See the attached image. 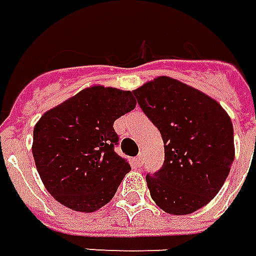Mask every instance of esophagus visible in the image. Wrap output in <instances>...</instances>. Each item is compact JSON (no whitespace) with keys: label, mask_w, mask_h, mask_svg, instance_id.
Listing matches in <instances>:
<instances>
[{"label":"esophagus","mask_w":256,"mask_h":256,"mask_svg":"<svg viewBox=\"0 0 256 256\" xmlns=\"http://www.w3.org/2000/svg\"><path fill=\"white\" fill-rule=\"evenodd\" d=\"M135 162H136V164L140 166V164H142V155H138L136 158H135Z\"/></svg>","instance_id":"obj_1"}]
</instances>
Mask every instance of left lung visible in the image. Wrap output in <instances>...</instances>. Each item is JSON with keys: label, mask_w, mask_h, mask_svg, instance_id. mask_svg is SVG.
Here are the masks:
<instances>
[{"label": "left lung", "mask_w": 256, "mask_h": 256, "mask_svg": "<svg viewBox=\"0 0 256 256\" xmlns=\"http://www.w3.org/2000/svg\"><path fill=\"white\" fill-rule=\"evenodd\" d=\"M132 92L164 144L162 169L146 176L152 200L173 216L197 212L220 192L234 162L231 118L210 96L172 77Z\"/></svg>", "instance_id": "1"}]
</instances>
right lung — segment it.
<instances>
[{
  "instance_id": "1",
  "label": "right lung",
  "mask_w": 256,
  "mask_h": 256,
  "mask_svg": "<svg viewBox=\"0 0 256 256\" xmlns=\"http://www.w3.org/2000/svg\"><path fill=\"white\" fill-rule=\"evenodd\" d=\"M135 106L131 92L94 84L40 116L32 154L44 188L60 204L92 212L114 197L131 170L116 152L114 121Z\"/></svg>"
}]
</instances>
